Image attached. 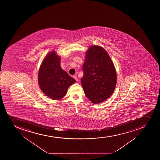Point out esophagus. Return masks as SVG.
Segmentation results:
<instances>
[{
    "label": "esophagus",
    "mask_w": 160,
    "mask_h": 160,
    "mask_svg": "<svg viewBox=\"0 0 160 160\" xmlns=\"http://www.w3.org/2000/svg\"><path fill=\"white\" fill-rule=\"evenodd\" d=\"M73 78H74L75 80H76V81H78V78L76 77V76H73Z\"/></svg>",
    "instance_id": "obj_1"
}]
</instances>
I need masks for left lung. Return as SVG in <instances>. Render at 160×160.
<instances>
[{"label":"left lung","mask_w":160,"mask_h":160,"mask_svg":"<svg viewBox=\"0 0 160 160\" xmlns=\"http://www.w3.org/2000/svg\"><path fill=\"white\" fill-rule=\"evenodd\" d=\"M81 82L86 97L94 104L109 98L114 92L117 74L112 60L101 46L94 45L86 53Z\"/></svg>","instance_id":"1"}]
</instances>
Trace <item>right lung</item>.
I'll use <instances>...</instances> for the list:
<instances>
[{"label":"right lung","mask_w":160,"mask_h":160,"mask_svg":"<svg viewBox=\"0 0 160 160\" xmlns=\"http://www.w3.org/2000/svg\"><path fill=\"white\" fill-rule=\"evenodd\" d=\"M60 62V57L55 52H50L45 57L38 72L40 88L53 100L63 98L69 87L76 81L61 68Z\"/></svg>","instance_id":"add662e5"}]
</instances>
